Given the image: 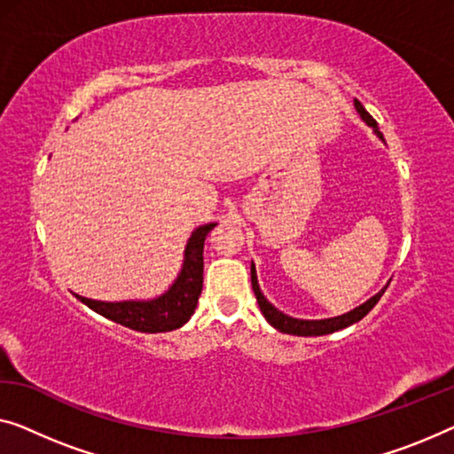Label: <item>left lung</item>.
<instances>
[{
	"instance_id": "1",
	"label": "left lung",
	"mask_w": 454,
	"mask_h": 454,
	"mask_svg": "<svg viewBox=\"0 0 454 454\" xmlns=\"http://www.w3.org/2000/svg\"><path fill=\"white\" fill-rule=\"evenodd\" d=\"M355 107H356V112L361 114V118H363L364 121H367V124H369L371 128H373L377 137L383 140V134L379 132L377 121H375L373 116H371V114L361 106V101L355 99ZM250 281H253V292H254V295H256V301H259V308H261L262 316L267 317V322H269L273 328L279 330V333L294 334V336H324V334H333V333H336V330L347 328V326H350V324L363 320V317L367 316V314L371 312V309L375 308V303H377L379 300H381V295L385 294V289H387V287H383L381 292L371 297L369 301H364L363 306L350 309L348 314H342V316H336V317H328V320H297V317H292V316L279 312V309H277V308L273 306V303H269V301L265 300V295L261 294L259 281H256L254 265H250Z\"/></svg>"
}]
</instances>
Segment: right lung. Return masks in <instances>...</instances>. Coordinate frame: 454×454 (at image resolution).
Segmentation results:
<instances>
[{
    "label": "right lung",
    "instance_id": "add662e5",
    "mask_svg": "<svg viewBox=\"0 0 454 454\" xmlns=\"http://www.w3.org/2000/svg\"><path fill=\"white\" fill-rule=\"evenodd\" d=\"M215 224L195 228L192 239L187 240L184 267L168 292L148 301H96L90 297L75 294L81 303L91 308L93 312L121 326L138 330V333H171L184 326L193 316L195 306L204 287V242Z\"/></svg>",
    "mask_w": 454,
    "mask_h": 454
}]
</instances>
